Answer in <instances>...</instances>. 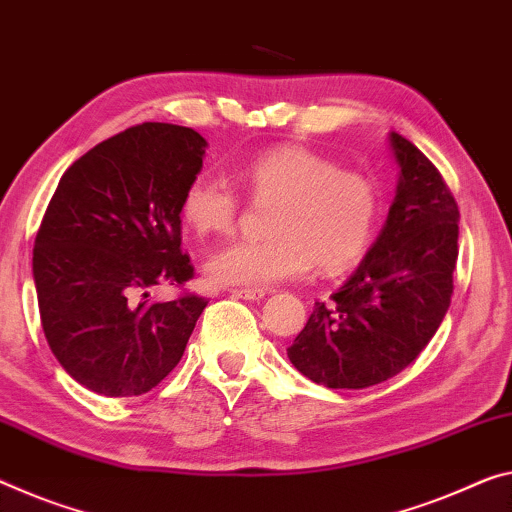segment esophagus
Masks as SVG:
<instances>
[{
	"instance_id": "34e87169",
	"label": "esophagus",
	"mask_w": 512,
	"mask_h": 512,
	"mask_svg": "<svg viewBox=\"0 0 512 512\" xmlns=\"http://www.w3.org/2000/svg\"><path fill=\"white\" fill-rule=\"evenodd\" d=\"M233 297H240V300H249V302H256V300H263V290H254V288H235L231 290Z\"/></svg>"
}]
</instances>
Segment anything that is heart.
<instances>
[{
  "instance_id": "1",
  "label": "heart",
  "mask_w": 512,
  "mask_h": 512,
  "mask_svg": "<svg viewBox=\"0 0 512 512\" xmlns=\"http://www.w3.org/2000/svg\"><path fill=\"white\" fill-rule=\"evenodd\" d=\"M238 183L254 201H274L270 240H238L208 261V277L222 286L270 288L355 265L375 238L382 194L375 180L341 169L327 155L302 146L258 153L238 169ZM240 196L222 178L196 176L180 199V217L196 235L231 233Z\"/></svg>"
}]
</instances>
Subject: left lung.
I'll list each match as a JSON object with an SVG mask.
<instances>
[{"instance_id":"left-lung-1","label":"left lung","mask_w":512,"mask_h":512,"mask_svg":"<svg viewBox=\"0 0 512 512\" xmlns=\"http://www.w3.org/2000/svg\"><path fill=\"white\" fill-rule=\"evenodd\" d=\"M391 146L400 180L380 238L288 348L297 371L329 389H366L405 371L451 306L458 203L412 141L391 132Z\"/></svg>"}]
</instances>
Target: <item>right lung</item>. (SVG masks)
Listing matches in <instances>:
<instances>
[{
  "label": "right lung",
  "mask_w": 512,
  "mask_h": 512,
  "mask_svg": "<svg viewBox=\"0 0 512 512\" xmlns=\"http://www.w3.org/2000/svg\"><path fill=\"white\" fill-rule=\"evenodd\" d=\"M192 128L141 123L93 146L61 176L34 242L47 343L66 373L109 398L141 396L178 366L206 297L151 300L194 279L180 199L203 167Z\"/></svg>",
  "instance_id": "right-lung-1"
}]
</instances>
